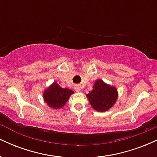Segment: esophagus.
I'll return each mask as SVG.
<instances>
[{"instance_id": "obj_1", "label": "esophagus", "mask_w": 157, "mask_h": 157, "mask_svg": "<svg viewBox=\"0 0 157 157\" xmlns=\"http://www.w3.org/2000/svg\"><path fill=\"white\" fill-rule=\"evenodd\" d=\"M75 90L76 91H80V86H76V87L75 88Z\"/></svg>"}]
</instances>
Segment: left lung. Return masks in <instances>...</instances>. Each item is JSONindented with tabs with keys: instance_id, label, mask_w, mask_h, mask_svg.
Returning <instances> with one entry per match:
<instances>
[{
	"instance_id": "left-lung-1",
	"label": "left lung",
	"mask_w": 157,
	"mask_h": 157,
	"mask_svg": "<svg viewBox=\"0 0 157 157\" xmlns=\"http://www.w3.org/2000/svg\"><path fill=\"white\" fill-rule=\"evenodd\" d=\"M86 97L94 109L103 112L114 105L118 93L116 87L106 84L101 80H97L93 86V90L89 91Z\"/></svg>"
}]
</instances>
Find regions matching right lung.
<instances>
[{"label": "right lung", "mask_w": 157, "mask_h": 157, "mask_svg": "<svg viewBox=\"0 0 157 157\" xmlns=\"http://www.w3.org/2000/svg\"><path fill=\"white\" fill-rule=\"evenodd\" d=\"M74 91L69 89L60 87L57 82H54L44 92V101L49 107L59 109L63 107Z\"/></svg>", "instance_id": "1"}]
</instances>
